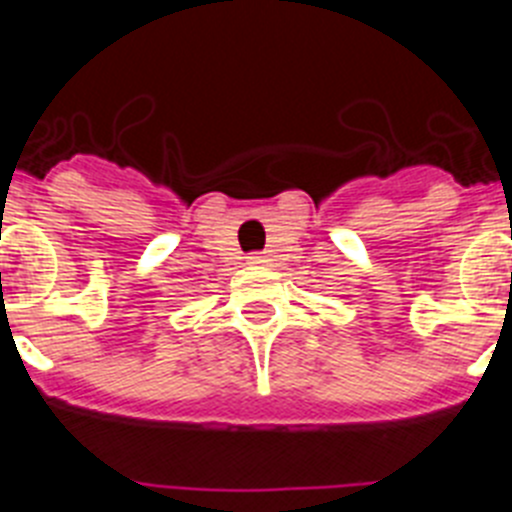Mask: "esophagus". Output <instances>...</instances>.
<instances>
[{"instance_id":"1","label":"esophagus","mask_w":512,"mask_h":512,"mask_svg":"<svg viewBox=\"0 0 512 512\" xmlns=\"http://www.w3.org/2000/svg\"><path fill=\"white\" fill-rule=\"evenodd\" d=\"M248 264H251V266L266 264V256H261V253H251V256H248Z\"/></svg>"}]
</instances>
